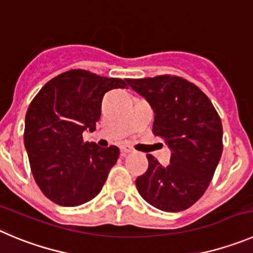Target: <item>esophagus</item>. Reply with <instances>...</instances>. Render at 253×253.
<instances>
[{
	"instance_id": "1",
	"label": "esophagus",
	"mask_w": 253,
	"mask_h": 253,
	"mask_svg": "<svg viewBox=\"0 0 253 253\" xmlns=\"http://www.w3.org/2000/svg\"><path fill=\"white\" fill-rule=\"evenodd\" d=\"M121 152H122V153H125V155H126V153H131V152H133V150H132L131 147H127V146H122V147H121Z\"/></svg>"
}]
</instances>
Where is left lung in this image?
Returning a JSON list of instances; mask_svg holds the SVG:
<instances>
[{"label": "left lung", "instance_id": "8db88e82", "mask_svg": "<svg viewBox=\"0 0 253 253\" xmlns=\"http://www.w3.org/2000/svg\"><path fill=\"white\" fill-rule=\"evenodd\" d=\"M155 112L153 133L171 148L169 166L147 155L148 169L136 178L146 202L180 212L198 201L209 187L222 155V124L206 94L178 76L126 79Z\"/></svg>", "mask_w": 253, "mask_h": 253}]
</instances>
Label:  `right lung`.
<instances>
[{"mask_svg":"<svg viewBox=\"0 0 253 253\" xmlns=\"http://www.w3.org/2000/svg\"><path fill=\"white\" fill-rule=\"evenodd\" d=\"M126 87L121 79L70 70L47 82L30 103L25 147L35 181L52 202L80 206L102 190L120 150L84 142L82 133L96 129L106 92Z\"/></svg>","mask_w":253,"mask_h":253,"instance_id":"right-lung-1","label":"right lung"}]
</instances>
